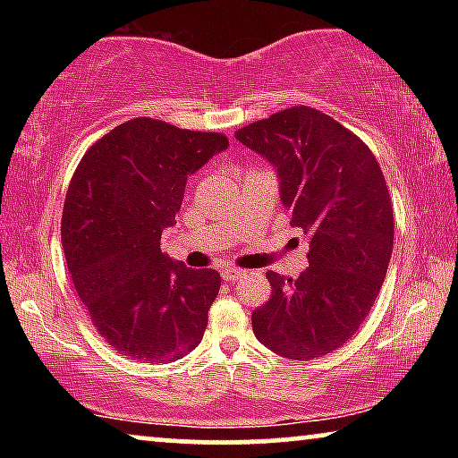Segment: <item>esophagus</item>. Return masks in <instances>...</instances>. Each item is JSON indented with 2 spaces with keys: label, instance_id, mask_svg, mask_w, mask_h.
I'll return each mask as SVG.
<instances>
[{
  "label": "esophagus",
  "instance_id": "34e87169",
  "mask_svg": "<svg viewBox=\"0 0 458 458\" xmlns=\"http://www.w3.org/2000/svg\"><path fill=\"white\" fill-rule=\"evenodd\" d=\"M221 275L227 284H235V281H240L243 275H246V271H240V268H225Z\"/></svg>",
  "mask_w": 458,
  "mask_h": 458
}]
</instances>
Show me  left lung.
<instances>
[{"label":"left lung","instance_id":"obj_1","mask_svg":"<svg viewBox=\"0 0 458 458\" xmlns=\"http://www.w3.org/2000/svg\"><path fill=\"white\" fill-rule=\"evenodd\" d=\"M235 140L275 168L290 225L310 243L298 279L267 273L273 292L252 312L254 335L293 360L334 352L367 318L392 259L384 173L359 137L309 106L248 124Z\"/></svg>","mask_w":458,"mask_h":458}]
</instances>
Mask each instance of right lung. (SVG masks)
<instances>
[{"instance_id":"1","label":"right lung","mask_w":458,"mask_h":458,"mask_svg":"<svg viewBox=\"0 0 458 458\" xmlns=\"http://www.w3.org/2000/svg\"><path fill=\"white\" fill-rule=\"evenodd\" d=\"M229 148L199 133L133 118L83 156L62 212L72 284L99 335L123 356L171 362L202 342L221 275L185 267L160 250L187 179Z\"/></svg>"}]
</instances>
